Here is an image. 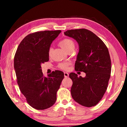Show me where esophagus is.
<instances>
[{"mask_svg": "<svg viewBox=\"0 0 127 127\" xmlns=\"http://www.w3.org/2000/svg\"><path fill=\"white\" fill-rule=\"evenodd\" d=\"M64 77H66V78L69 76V74L67 72H64Z\"/></svg>", "mask_w": 127, "mask_h": 127, "instance_id": "obj_1", "label": "esophagus"}]
</instances>
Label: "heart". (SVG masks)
<instances>
[{
    "label": "heart",
    "mask_w": 127,
    "mask_h": 127,
    "mask_svg": "<svg viewBox=\"0 0 127 127\" xmlns=\"http://www.w3.org/2000/svg\"><path fill=\"white\" fill-rule=\"evenodd\" d=\"M60 46L62 47V48L63 49V50H65L66 52L68 50L72 49V48H74L75 45L74 42L72 40L69 39V38H64V39L62 40L61 42H59ZM51 51H52V49L50 48L49 50V55H50L51 53ZM68 63H60L59 64V68L62 69L63 70H66L68 69Z\"/></svg>",
    "instance_id": "heart-1"
}]
</instances>
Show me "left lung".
Instances as JSON below:
<instances>
[{"label": "left lung", "instance_id": "left-lung-1", "mask_svg": "<svg viewBox=\"0 0 127 127\" xmlns=\"http://www.w3.org/2000/svg\"><path fill=\"white\" fill-rule=\"evenodd\" d=\"M64 33L78 44L75 69L86 73L85 77H78L75 73L69 74L73 82L70 89L72 97L82 106H94L104 96L110 77L108 49L99 37L88 30H70Z\"/></svg>", "mask_w": 127, "mask_h": 127}]
</instances>
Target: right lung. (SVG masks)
Listing matches in <instances>:
<instances>
[{
	"label": "right lung",
	"mask_w": 127,
	"mask_h": 127,
	"mask_svg": "<svg viewBox=\"0 0 127 127\" xmlns=\"http://www.w3.org/2000/svg\"><path fill=\"white\" fill-rule=\"evenodd\" d=\"M61 30L36 32L23 38L17 49L14 68L17 83L30 106L44 110L54 104L64 73L56 70L46 77L41 64L49 61V50Z\"/></svg>",
	"instance_id": "obj_1"
}]
</instances>
